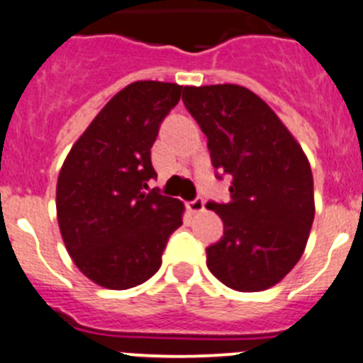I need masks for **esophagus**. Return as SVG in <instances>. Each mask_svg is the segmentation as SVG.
I'll list each match as a JSON object with an SVG mask.
<instances>
[{"label": "esophagus", "instance_id": "esophagus-1", "mask_svg": "<svg viewBox=\"0 0 363 363\" xmlns=\"http://www.w3.org/2000/svg\"><path fill=\"white\" fill-rule=\"evenodd\" d=\"M186 206H188L189 211H194V213H199V211L204 210V199H202V197H195L194 201H189Z\"/></svg>", "mask_w": 363, "mask_h": 363}]
</instances>
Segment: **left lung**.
<instances>
[{
    "label": "left lung",
    "instance_id": "left-lung-1",
    "mask_svg": "<svg viewBox=\"0 0 363 363\" xmlns=\"http://www.w3.org/2000/svg\"><path fill=\"white\" fill-rule=\"evenodd\" d=\"M182 103L208 139L215 177L231 175L230 202H208L224 224L206 247L215 279L262 291L295 267L315 218L308 157L275 112L238 84L184 86Z\"/></svg>",
    "mask_w": 363,
    "mask_h": 363
}]
</instances>
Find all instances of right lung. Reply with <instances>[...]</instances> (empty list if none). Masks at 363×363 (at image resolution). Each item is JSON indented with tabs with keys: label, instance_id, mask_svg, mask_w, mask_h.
Wrapping results in <instances>:
<instances>
[{
	"label": "right lung",
	"instance_id": "1",
	"mask_svg": "<svg viewBox=\"0 0 363 363\" xmlns=\"http://www.w3.org/2000/svg\"><path fill=\"white\" fill-rule=\"evenodd\" d=\"M182 86L137 81L106 103L72 146L57 179L55 208L65 246L81 273L128 289L159 271L184 204L148 182L152 146Z\"/></svg>",
	"mask_w": 363,
	"mask_h": 363
}]
</instances>
